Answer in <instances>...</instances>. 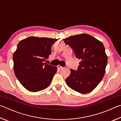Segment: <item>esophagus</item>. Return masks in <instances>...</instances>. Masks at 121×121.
<instances>
[{
  "label": "esophagus",
  "mask_w": 121,
  "mask_h": 121,
  "mask_svg": "<svg viewBox=\"0 0 121 121\" xmlns=\"http://www.w3.org/2000/svg\"><path fill=\"white\" fill-rule=\"evenodd\" d=\"M57 68H58V69H59V70H61V69H62L63 68V67H61L60 65H58V66H57Z\"/></svg>",
  "instance_id": "34e87169"
}]
</instances>
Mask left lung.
Wrapping results in <instances>:
<instances>
[{
	"label": "left lung",
	"instance_id": "1",
	"mask_svg": "<svg viewBox=\"0 0 121 121\" xmlns=\"http://www.w3.org/2000/svg\"><path fill=\"white\" fill-rule=\"evenodd\" d=\"M63 40L73 48L76 57L81 60L77 71L70 69L65 82L78 92L89 93L97 86L105 75L108 61L105 47L88 34L70 36Z\"/></svg>",
	"mask_w": 121,
	"mask_h": 121
}]
</instances>
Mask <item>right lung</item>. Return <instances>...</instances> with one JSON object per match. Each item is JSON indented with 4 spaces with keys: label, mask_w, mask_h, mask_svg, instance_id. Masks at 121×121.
Listing matches in <instances>:
<instances>
[{
    "label": "right lung",
    "mask_w": 121,
    "mask_h": 121,
    "mask_svg": "<svg viewBox=\"0 0 121 121\" xmlns=\"http://www.w3.org/2000/svg\"><path fill=\"white\" fill-rule=\"evenodd\" d=\"M58 40L30 37L20 41L13 56L14 71L20 83L28 91L38 92L50 85L56 67L44 63Z\"/></svg>",
    "instance_id": "right-lung-1"
}]
</instances>
